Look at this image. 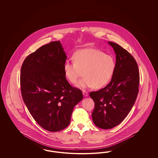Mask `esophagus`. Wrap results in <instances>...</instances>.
I'll return each mask as SVG.
<instances>
[{"label":"esophagus","mask_w":158,"mask_h":158,"mask_svg":"<svg viewBox=\"0 0 158 158\" xmlns=\"http://www.w3.org/2000/svg\"><path fill=\"white\" fill-rule=\"evenodd\" d=\"M82 93H83V96H85V97L88 96V92L86 91V90H83V91H82Z\"/></svg>","instance_id":"34e87169"}]
</instances>
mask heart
<instances>
[{
  "label": "heart",
  "instance_id": "heart-1",
  "mask_svg": "<svg viewBox=\"0 0 158 158\" xmlns=\"http://www.w3.org/2000/svg\"><path fill=\"white\" fill-rule=\"evenodd\" d=\"M73 62H67L64 71L68 81L75 84L84 75L77 86L81 89L105 86L110 81L115 69V60L110 54L100 50L88 48L77 51L73 56Z\"/></svg>",
  "mask_w": 158,
  "mask_h": 158
}]
</instances>
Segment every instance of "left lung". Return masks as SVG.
<instances>
[{
    "instance_id": "obj_1",
    "label": "left lung",
    "mask_w": 158,
    "mask_h": 158,
    "mask_svg": "<svg viewBox=\"0 0 158 158\" xmlns=\"http://www.w3.org/2000/svg\"><path fill=\"white\" fill-rule=\"evenodd\" d=\"M116 54L115 72L104 88L90 92L94 102V123L102 129L119 124L129 114L138 95L139 72L134 58L117 43L109 42Z\"/></svg>"
}]
</instances>
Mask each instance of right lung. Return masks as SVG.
<instances>
[{
    "instance_id": "right-lung-1",
    "label": "right lung",
    "mask_w": 158,
    "mask_h": 158,
    "mask_svg": "<svg viewBox=\"0 0 158 158\" xmlns=\"http://www.w3.org/2000/svg\"><path fill=\"white\" fill-rule=\"evenodd\" d=\"M60 41L39 48L24 60L20 87L24 103L44 129L56 132L69 124L73 108L83 99L82 92L66 79L67 60Z\"/></svg>"
}]
</instances>
